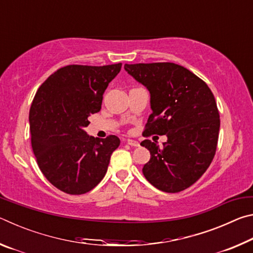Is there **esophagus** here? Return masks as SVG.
I'll return each instance as SVG.
<instances>
[{
    "label": "esophagus",
    "instance_id": "34e87169",
    "mask_svg": "<svg viewBox=\"0 0 253 253\" xmlns=\"http://www.w3.org/2000/svg\"><path fill=\"white\" fill-rule=\"evenodd\" d=\"M127 144L130 145V146H134V147L139 146V143L137 142V140H134V139H127Z\"/></svg>",
    "mask_w": 253,
    "mask_h": 253
}]
</instances>
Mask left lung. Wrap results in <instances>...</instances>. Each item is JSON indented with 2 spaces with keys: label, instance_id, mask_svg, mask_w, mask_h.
I'll use <instances>...</instances> for the list:
<instances>
[{
  "label": "left lung",
  "instance_id": "obj_1",
  "mask_svg": "<svg viewBox=\"0 0 253 253\" xmlns=\"http://www.w3.org/2000/svg\"><path fill=\"white\" fill-rule=\"evenodd\" d=\"M125 70L151 93L144 136L166 135L160 147L149 139L140 145L151 152L143 174L158 190L177 193L205 173L215 155L220 115L211 89L176 63L125 65Z\"/></svg>",
  "mask_w": 253,
  "mask_h": 253
}]
</instances>
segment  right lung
<instances>
[{"label":"right lung","instance_id":"right-lung-1","mask_svg":"<svg viewBox=\"0 0 253 253\" xmlns=\"http://www.w3.org/2000/svg\"><path fill=\"white\" fill-rule=\"evenodd\" d=\"M122 69L70 65L60 68L40 85L30 108L31 145L45 178L67 194L91 191L104 178L110 156L121 140L89 136L88 117L101 108L102 95Z\"/></svg>","mask_w":253,"mask_h":253}]
</instances>
